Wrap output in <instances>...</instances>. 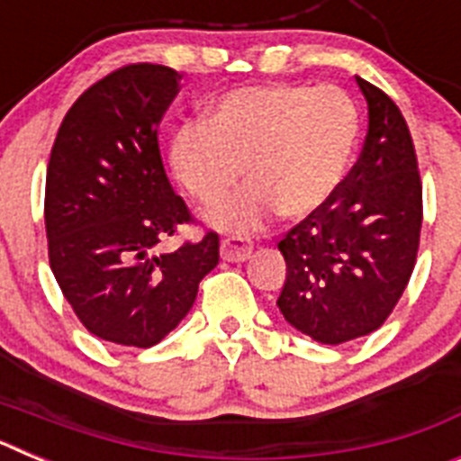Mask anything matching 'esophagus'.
I'll use <instances>...</instances> for the list:
<instances>
[{
    "label": "esophagus",
    "mask_w": 461,
    "mask_h": 461,
    "mask_svg": "<svg viewBox=\"0 0 461 461\" xmlns=\"http://www.w3.org/2000/svg\"><path fill=\"white\" fill-rule=\"evenodd\" d=\"M254 251V244L247 238H240V235H228L221 240V258L230 260V263H240V260H247Z\"/></svg>",
    "instance_id": "obj_1"
}]
</instances>
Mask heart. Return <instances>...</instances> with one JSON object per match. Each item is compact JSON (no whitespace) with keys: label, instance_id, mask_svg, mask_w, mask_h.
<instances>
[{"label":"heart","instance_id":"1","mask_svg":"<svg viewBox=\"0 0 461 461\" xmlns=\"http://www.w3.org/2000/svg\"><path fill=\"white\" fill-rule=\"evenodd\" d=\"M360 136L357 108L341 89L258 85L219 96L205 120L186 122L170 142V170L210 221L251 233L276 214L304 219L337 194Z\"/></svg>","mask_w":461,"mask_h":461}]
</instances>
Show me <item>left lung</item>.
Instances as JSON below:
<instances>
[{
  "label": "left lung",
  "instance_id": "obj_1",
  "mask_svg": "<svg viewBox=\"0 0 461 461\" xmlns=\"http://www.w3.org/2000/svg\"><path fill=\"white\" fill-rule=\"evenodd\" d=\"M369 131L337 194L279 242L284 319L321 344H344L385 323L418 258L422 182L413 138L388 94L356 78Z\"/></svg>",
  "mask_w": 461,
  "mask_h": 461
}]
</instances>
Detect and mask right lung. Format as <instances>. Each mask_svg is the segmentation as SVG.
Masks as SVG:
<instances>
[{
    "label": "right lung",
    "mask_w": 461,
    "mask_h": 461,
    "mask_svg": "<svg viewBox=\"0 0 461 461\" xmlns=\"http://www.w3.org/2000/svg\"><path fill=\"white\" fill-rule=\"evenodd\" d=\"M180 78L148 62L108 73L68 108L48 161L52 275L80 323L113 344H158L219 263L214 230L154 254L161 240L195 221L158 152V124Z\"/></svg>",
    "instance_id": "obj_1"
}]
</instances>
